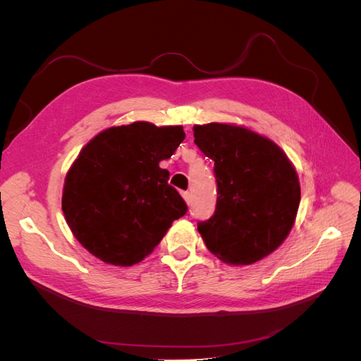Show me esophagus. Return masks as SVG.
<instances>
[{
    "label": "esophagus",
    "mask_w": 361,
    "mask_h": 361,
    "mask_svg": "<svg viewBox=\"0 0 361 361\" xmlns=\"http://www.w3.org/2000/svg\"><path fill=\"white\" fill-rule=\"evenodd\" d=\"M182 197H183V200L187 202L188 204H190V203H191V200H192V195H191V192H190V191H183V192H182Z\"/></svg>",
    "instance_id": "esophagus-1"
}]
</instances>
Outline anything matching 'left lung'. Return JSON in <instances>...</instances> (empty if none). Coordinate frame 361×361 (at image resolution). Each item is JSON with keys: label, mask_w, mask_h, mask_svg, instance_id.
<instances>
[{"label": "left lung", "mask_w": 361, "mask_h": 361, "mask_svg": "<svg viewBox=\"0 0 361 361\" xmlns=\"http://www.w3.org/2000/svg\"><path fill=\"white\" fill-rule=\"evenodd\" d=\"M194 138L214 161L218 195L214 215L197 223L203 241L226 264H255L290 232L301 200L297 171L276 143L241 126L199 125Z\"/></svg>", "instance_id": "obj_1"}]
</instances>
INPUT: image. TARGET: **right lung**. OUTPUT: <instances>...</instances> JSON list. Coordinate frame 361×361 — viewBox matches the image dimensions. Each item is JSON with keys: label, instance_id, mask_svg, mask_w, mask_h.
I'll list each match as a JSON object with an SVG mask.
<instances>
[{"label": "right lung", "instance_id": "1", "mask_svg": "<svg viewBox=\"0 0 361 361\" xmlns=\"http://www.w3.org/2000/svg\"><path fill=\"white\" fill-rule=\"evenodd\" d=\"M185 140L182 126L149 122L97 134L66 174L61 207L72 233L106 264L130 267L159 244L188 206L159 167Z\"/></svg>", "mask_w": 361, "mask_h": 361}]
</instances>
